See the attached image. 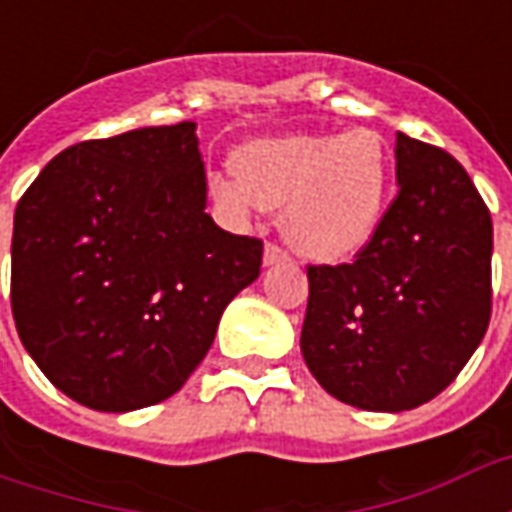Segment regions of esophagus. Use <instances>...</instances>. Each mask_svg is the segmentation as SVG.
I'll use <instances>...</instances> for the list:
<instances>
[{"mask_svg":"<svg viewBox=\"0 0 512 512\" xmlns=\"http://www.w3.org/2000/svg\"><path fill=\"white\" fill-rule=\"evenodd\" d=\"M288 260V252L277 244H266V252H263V263L266 266H279V263H285Z\"/></svg>","mask_w":512,"mask_h":512,"instance_id":"1","label":"esophagus"}]
</instances>
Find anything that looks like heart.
I'll return each instance as SVG.
<instances>
[{
    "label": "heart",
    "instance_id": "b5f03b06",
    "mask_svg": "<svg viewBox=\"0 0 512 512\" xmlns=\"http://www.w3.org/2000/svg\"><path fill=\"white\" fill-rule=\"evenodd\" d=\"M235 172H211L208 197L230 222L282 212V233L312 260H345L376 235L392 186V153L370 128L288 134L238 147Z\"/></svg>",
    "mask_w": 512,
    "mask_h": 512
}]
</instances>
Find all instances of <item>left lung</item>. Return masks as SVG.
I'll return each instance as SVG.
<instances>
[{
    "label": "left lung",
    "mask_w": 512,
    "mask_h": 512,
    "mask_svg": "<svg viewBox=\"0 0 512 512\" xmlns=\"http://www.w3.org/2000/svg\"><path fill=\"white\" fill-rule=\"evenodd\" d=\"M397 189L354 263L307 266L301 354L348 406L408 411L444 392L491 321L494 224L455 158L397 134Z\"/></svg>",
    "instance_id": "left-lung-1"
}]
</instances>
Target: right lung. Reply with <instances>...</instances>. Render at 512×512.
Returning a JSON list of instances; mask_svg holds the SVG:
<instances>
[{
    "instance_id": "1",
    "label": "right lung",
    "mask_w": 512,
    "mask_h": 512,
    "mask_svg": "<svg viewBox=\"0 0 512 512\" xmlns=\"http://www.w3.org/2000/svg\"><path fill=\"white\" fill-rule=\"evenodd\" d=\"M194 123L62 150L18 200L10 307L60 392L95 411L175 395L224 307L260 277L263 241L205 213Z\"/></svg>"
}]
</instances>
